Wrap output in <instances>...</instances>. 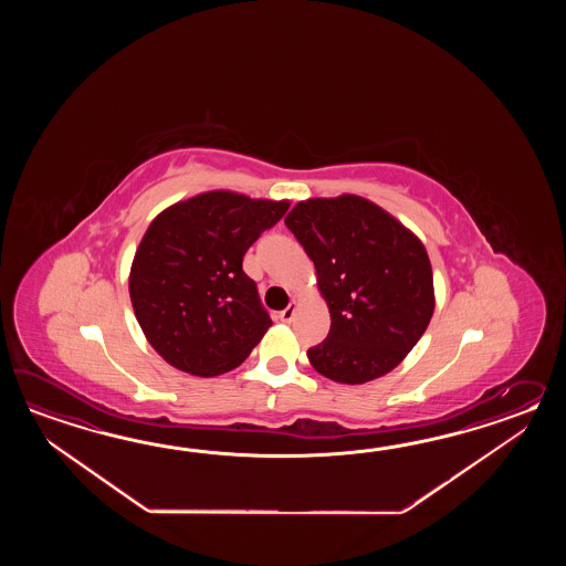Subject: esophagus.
Returning a JSON list of instances; mask_svg holds the SVG:
<instances>
[{
  "label": "esophagus",
  "instance_id": "1",
  "mask_svg": "<svg viewBox=\"0 0 566 566\" xmlns=\"http://www.w3.org/2000/svg\"><path fill=\"white\" fill-rule=\"evenodd\" d=\"M295 312H297V303H289L287 307L279 313V317L281 322H291L295 317Z\"/></svg>",
  "mask_w": 566,
  "mask_h": 566
}]
</instances>
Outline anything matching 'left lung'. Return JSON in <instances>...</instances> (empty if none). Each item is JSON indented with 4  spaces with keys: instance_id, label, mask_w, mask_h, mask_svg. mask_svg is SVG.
Listing matches in <instances>:
<instances>
[{
    "instance_id": "left-lung-1",
    "label": "left lung",
    "mask_w": 566,
    "mask_h": 566,
    "mask_svg": "<svg viewBox=\"0 0 566 566\" xmlns=\"http://www.w3.org/2000/svg\"><path fill=\"white\" fill-rule=\"evenodd\" d=\"M315 265L332 325L307 349L317 373L364 385L395 370L434 312L433 269L424 244L370 200L310 198L285 218Z\"/></svg>"
}]
</instances>
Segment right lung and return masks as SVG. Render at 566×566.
<instances>
[{
	"label": "right lung",
	"instance_id": "right-lung-1",
	"mask_svg": "<svg viewBox=\"0 0 566 566\" xmlns=\"http://www.w3.org/2000/svg\"><path fill=\"white\" fill-rule=\"evenodd\" d=\"M287 200L214 190L159 212L133 256V312L151 348L193 376L234 370L271 327L242 256Z\"/></svg>",
	"mask_w": 566,
	"mask_h": 566
}]
</instances>
